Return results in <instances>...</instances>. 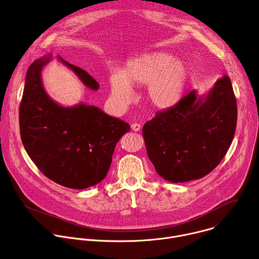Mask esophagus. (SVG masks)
Listing matches in <instances>:
<instances>
[{
    "label": "esophagus",
    "mask_w": 259,
    "mask_h": 259,
    "mask_svg": "<svg viewBox=\"0 0 259 259\" xmlns=\"http://www.w3.org/2000/svg\"><path fill=\"white\" fill-rule=\"evenodd\" d=\"M132 130L135 132H139L141 130V124L139 123H133L132 124Z\"/></svg>",
    "instance_id": "esophagus-1"
}]
</instances>
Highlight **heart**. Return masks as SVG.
Segmentation results:
<instances>
[{
  "label": "heart",
  "mask_w": 259,
  "mask_h": 259,
  "mask_svg": "<svg viewBox=\"0 0 259 259\" xmlns=\"http://www.w3.org/2000/svg\"><path fill=\"white\" fill-rule=\"evenodd\" d=\"M189 79V70L183 61L165 52H154L131 60L121 71L111 77V95L121 104L134 96L131 85H146L150 104L164 109L181 100Z\"/></svg>",
  "instance_id": "b5f03b06"
}]
</instances>
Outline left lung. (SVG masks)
Wrapping results in <instances>:
<instances>
[{"label":"left lung","instance_id":"left-lung-1","mask_svg":"<svg viewBox=\"0 0 259 259\" xmlns=\"http://www.w3.org/2000/svg\"><path fill=\"white\" fill-rule=\"evenodd\" d=\"M237 102L229 76L201 96L194 90L147 121L143 136L157 174L171 183L198 180L223 160L234 139Z\"/></svg>","mask_w":259,"mask_h":259}]
</instances>
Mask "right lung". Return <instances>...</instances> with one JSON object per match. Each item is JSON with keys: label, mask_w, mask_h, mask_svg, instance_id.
Here are the masks:
<instances>
[{"label": "right lung", "mask_w": 259, "mask_h": 259, "mask_svg": "<svg viewBox=\"0 0 259 259\" xmlns=\"http://www.w3.org/2000/svg\"><path fill=\"white\" fill-rule=\"evenodd\" d=\"M47 54L27 69L19 108L23 146L37 168L51 181L71 189H87L104 180L117 142L130 131L127 122L100 108L79 103L64 107L46 92L42 68L52 60ZM58 60L70 68L91 90L99 83L83 69Z\"/></svg>", "instance_id": "1"}]
</instances>
